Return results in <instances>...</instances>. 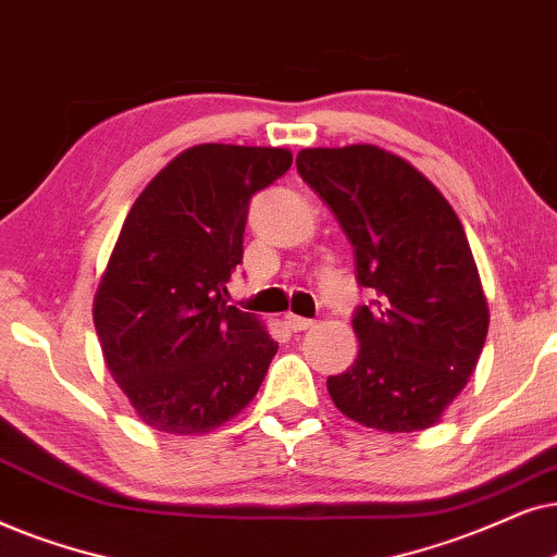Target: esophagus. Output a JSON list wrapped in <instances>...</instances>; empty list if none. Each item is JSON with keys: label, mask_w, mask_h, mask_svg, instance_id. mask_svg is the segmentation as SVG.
Wrapping results in <instances>:
<instances>
[{"label": "esophagus", "mask_w": 557, "mask_h": 557, "mask_svg": "<svg viewBox=\"0 0 557 557\" xmlns=\"http://www.w3.org/2000/svg\"><path fill=\"white\" fill-rule=\"evenodd\" d=\"M285 325H287V329H290V331L298 333V331H308V329H313L315 323L310 321V318H300V315L287 313V315H285Z\"/></svg>", "instance_id": "34e87169"}]
</instances>
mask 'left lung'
Wrapping results in <instances>:
<instances>
[{"instance_id": "obj_1", "label": "left lung", "mask_w": 557, "mask_h": 557, "mask_svg": "<svg viewBox=\"0 0 557 557\" xmlns=\"http://www.w3.org/2000/svg\"><path fill=\"white\" fill-rule=\"evenodd\" d=\"M298 173L336 213L356 280L376 293L354 315L359 356L329 395L359 425L433 428L479 364L488 306L469 239L443 193L376 145L308 147Z\"/></svg>"}]
</instances>
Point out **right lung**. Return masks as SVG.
Segmentation results:
<instances>
[{"label":"right lung","mask_w":557,"mask_h":557,"mask_svg":"<svg viewBox=\"0 0 557 557\" xmlns=\"http://www.w3.org/2000/svg\"><path fill=\"white\" fill-rule=\"evenodd\" d=\"M290 165L285 147H188L124 219L94 325L111 376L152 430L211 433L255 399L277 341L226 306V283L244 257L251 196Z\"/></svg>","instance_id":"1"}]
</instances>
